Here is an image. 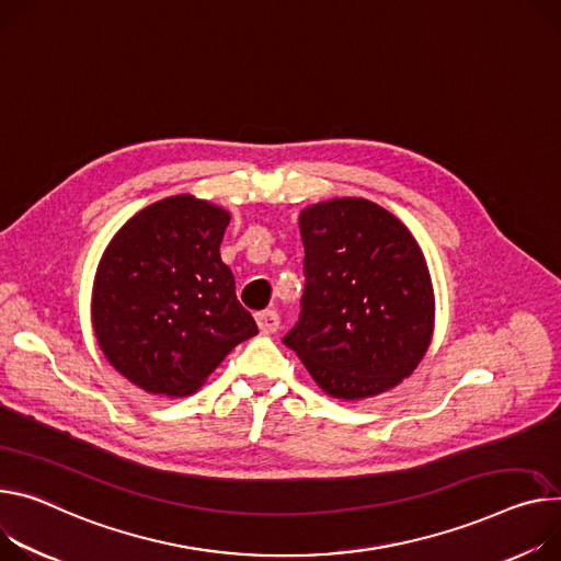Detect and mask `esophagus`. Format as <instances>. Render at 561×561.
<instances>
[{"label": "esophagus", "mask_w": 561, "mask_h": 561, "mask_svg": "<svg viewBox=\"0 0 561 561\" xmlns=\"http://www.w3.org/2000/svg\"><path fill=\"white\" fill-rule=\"evenodd\" d=\"M255 321H257V328H261L263 334H272L278 330L280 325V317L276 310H265V312H257L255 314Z\"/></svg>", "instance_id": "34e87169"}]
</instances>
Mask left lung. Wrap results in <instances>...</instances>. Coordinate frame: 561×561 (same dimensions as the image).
<instances>
[{
	"instance_id": "left-lung-1",
	"label": "left lung",
	"mask_w": 561,
	"mask_h": 561,
	"mask_svg": "<svg viewBox=\"0 0 561 561\" xmlns=\"http://www.w3.org/2000/svg\"><path fill=\"white\" fill-rule=\"evenodd\" d=\"M298 227L304 312L283 343L330 398L355 402L396 389L434 339L436 296L420 244L364 197L310 204Z\"/></svg>"
}]
</instances>
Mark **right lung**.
I'll return each mask as SVG.
<instances>
[{
    "label": "right lung",
    "mask_w": 561,
    "mask_h": 561,
    "mask_svg": "<svg viewBox=\"0 0 561 561\" xmlns=\"http://www.w3.org/2000/svg\"><path fill=\"white\" fill-rule=\"evenodd\" d=\"M231 213L172 195L133 215L105 247L92 325L105 359L152 396L186 398L257 334L220 244Z\"/></svg>",
    "instance_id": "obj_1"
}]
</instances>
